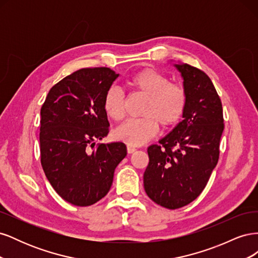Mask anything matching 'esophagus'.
Returning a JSON list of instances; mask_svg holds the SVG:
<instances>
[{
	"instance_id": "1",
	"label": "esophagus",
	"mask_w": 258,
	"mask_h": 258,
	"mask_svg": "<svg viewBox=\"0 0 258 258\" xmlns=\"http://www.w3.org/2000/svg\"><path fill=\"white\" fill-rule=\"evenodd\" d=\"M136 151H137L136 147L131 146V145H128V146H127V152H128V154H132V153H135Z\"/></svg>"
}]
</instances>
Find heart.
Here are the masks:
<instances>
[{
	"mask_svg": "<svg viewBox=\"0 0 258 258\" xmlns=\"http://www.w3.org/2000/svg\"><path fill=\"white\" fill-rule=\"evenodd\" d=\"M128 84L137 92L146 97L142 118L124 121L114 131V137L131 146H140L150 141L159 129L175 126L182 119L186 108L185 89L170 83L168 77L155 69H143L132 75ZM105 114L113 120H121L124 115V95L118 87L108 88L103 98Z\"/></svg>",
	"mask_w": 258,
	"mask_h": 258,
	"instance_id": "heart-1",
	"label": "heart"
}]
</instances>
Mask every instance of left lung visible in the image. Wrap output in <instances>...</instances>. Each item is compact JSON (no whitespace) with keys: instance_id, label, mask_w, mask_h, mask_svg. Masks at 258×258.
Segmentation results:
<instances>
[{"instance_id":"left-lung-1","label":"left lung","mask_w":258,"mask_h":258,"mask_svg":"<svg viewBox=\"0 0 258 258\" xmlns=\"http://www.w3.org/2000/svg\"><path fill=\"white\" fill-rule=\"evenodd\" d=\"M174 67L187 98L183 120L147 148L150 162L143 176L147 196L170 210L190 204L205 189L224 130L222 102L210 77L187 63Z\"/></svg>"}]
</instances>
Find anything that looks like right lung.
I'll return each mask as SVG.
<instances>
[{"mask_svg":"<svg viewBox=\"0 0 258 258\" xmlns=\"http://www.w3.org/2000/svg\"><path fill=\"white\" fill-rule=\"evenodd\" d=\"M118 75L110 68L81 69L52 86L41 108L45 175L62 199L77 207L105 196L127 155L122 142L96 144L108 134L103 98Z\"/></svg>","mask_w":258,"mask_h":258,"instance_id":"add662e5","label":"right lung"}]
</instances>
